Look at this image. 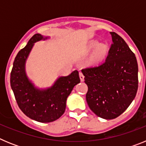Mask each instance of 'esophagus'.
Segmentation results:
<instances>
[{"label": "esophagus", "mask_w": 146, "mask_h": 146, "mask_svg": "<svg viewBox=\"0 0 146 146\" xmlns=\"http://www.w3.org/2000/svg\"><path fill=\"white\" fill-rule=\"evenodd\" d=\"M80 80L81 81H84V75L82 74V72H80Z\"/></svg>", "instance_id": "34e87169"}]
</instances>
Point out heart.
Masks as SVG:
<instances>
[{
	"label": "heart",
	"mask_w": 146,
	"mask_h": 146,
	"mask_svg": "<svg viewBox=\"0 0 146 146\" xmlns=\"http://www.w3.org/2000/svg\"><path fill=\"white\" fill-rule=\"evenodd\" d=\"M94 50V51L91 55L90 60L93 64H99L107 56L108 52V46L107 44H99L97 40H92L88 44L86 51L91 52Z\"/></svg>",
	"instance_id": "heart-1"
}]
</instances>
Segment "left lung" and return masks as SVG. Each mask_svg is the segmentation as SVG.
Segmentation results:
<instances>
[{"instance_id": "obj_1", "label": "left lung", "mask_w": 146, "mask_h": 146, "mask_svg": "<svg viewBox=\"0 0 146 146\" xmlns=\"http://www.w3.org/2000/svg\"><path fill=\"white\" fill-rule=\"evenodd\" d=\"M112 43L103 64L82 69L90 109L104 119H114L129 106L138 88V66L124 40L110 32Z\"/></svg>"}]
</instances>
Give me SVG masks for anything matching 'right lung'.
I'll return each instance as SVG.
<instances>
[{"mask_svg": "<svg viewBox=\"0 0 146 146\" xmlns=\"http://www.w3.org/2000/svg\"><path fill=\"white\" fill-rule=\"evenodd\" d=\"M39 33L33 35L15 59L10 76L11 87L18 106L28 118L42 123L58 119L66 110L67 97L74 86L80 82L75 70L66 77H60L47 89H38L25 74V65L35 42L47 39Z\"/></svg>", "mask_w": 146, "mask_h": 146, "instance_id": "1", "label": "right lung"}]
</instances>
